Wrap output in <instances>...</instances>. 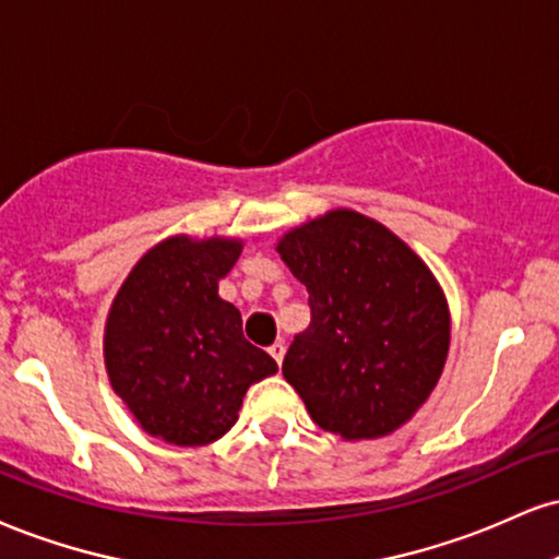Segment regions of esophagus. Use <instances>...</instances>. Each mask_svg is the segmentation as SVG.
<instances>
[{
    "mask_svg": "<svg viewBox=\"0 0 559 559\" xmlns=\"http://www.w3.org/2000/svg\"><path fill=\"white\" fill-rule=\"evenodd\" d=\"M267 354H271L273 356V359L275 361H278V365H281V361H284V354H286V344H284V341H275V344L271 346V348H267Z\"/></svg>",
    "mask_w": 559,
    "mask_h": 559,
    "instance_id": "1",
    "label": "esophagus"
}]
</instances>
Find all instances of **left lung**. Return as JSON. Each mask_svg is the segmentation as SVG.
I'll list each match as a JSON object with an SVG mask.
<instances>
[{
  "label": "left lung",
  "instance_id": "8db88e82",
  "mask_svg": "<svg viewBox=\"0 0 559 559\" xmlns=\"http://www.w3.org/2000/svg\"><path fill=\"white\" fill-rule=\"evenodd\" d=\"M275 250L309 292L312 322L288 346L284 378L314 425L344 440L406 425L450 346L445 294L425 260L346 207L292 228Z\"/></svg>",
  "mask_w": 559,
  "mask_h": 559
}]
</instances>
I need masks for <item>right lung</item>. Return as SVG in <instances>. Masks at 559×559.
Returning a JSON list of instances; mask_svg holds the SVG:
<instances>
[{"mask_svg": "<svg viewBox=\"0 0 559 559\" xmlns=\"http://www.w3.org/2000/svg\"><path fill=\"white\" fill-rule=\"evenodd\" d=\"M241 239H164L147 250L111 301L104 361L114 393L147 435L200 448L237 425L247 388L278 365L241 333L218 281Z\"/></svg>", "mask_w": 559, "mask_h": 559, "instance_id": "add662e5", "label": "right lung"}]
</instances>
